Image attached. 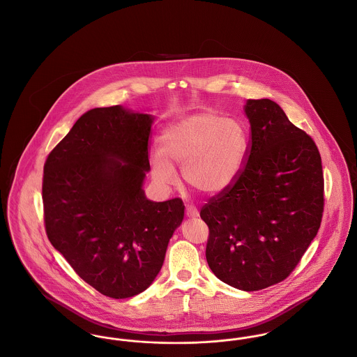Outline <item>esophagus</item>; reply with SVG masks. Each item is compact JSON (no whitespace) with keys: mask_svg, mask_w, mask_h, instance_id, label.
Masks as SVG:
<instances>
[{"mask_svg":"<svg viewBox=\"0 0 357 357\" xmlns=\"http://www.w3.org/2000/svg\"><path fill=\"white\" fill-rule=\"evenodd\" d=\"M185 213H186V215L188 218H195V217L199 215V211H198L194 206H191V204H187Z\"/></svg>","mask_w":357,"mask_h":357,"instance_id":"34e87169","label":"esophagus"}]
</instances>
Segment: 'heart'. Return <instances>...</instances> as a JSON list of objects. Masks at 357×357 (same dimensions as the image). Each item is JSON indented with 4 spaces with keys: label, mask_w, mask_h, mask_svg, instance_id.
Masks as SVG:
<instances>
[{
    "label": "heart",
    "mask_w": 357,
    "mask_h": 357,
    "mask_svg": "<svg viewBox=\"0 0 357 357\" xmlns=\"http://www.w3.org/2000/svg\"><path fill=\"white\" fill-rule=\"evenodd\" d=\"M246 150L241 124L215 114H195L166 127L153 155V178L165 186L176 183L182 166L188 186L220 194L237 178Z\"/></svg>",
    "instance_id": "heart-1"
}]
</instances>
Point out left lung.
I'll use <instances>...</instances> for the list:
<instances>
[{
    "label": "left lung",
    "mask_w": 357,
    "mask_h": 357,
    "mask_svg": "<svg viewBox=\"0 0 357 357\" xmlns=\"http://www.w3.org/2000/svg\"><path fill=\"white\" fill-rule=\"evenodd\" d=\"M250 140L236 181L201 208L206 259L233 288L284 281L316 237L324 211L321 156L313 139L269 99L248 100Z\"/></svg>",
    "instance_id": "left-lung-1"
}]
</instances>
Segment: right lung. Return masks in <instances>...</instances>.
Wrapping results in <instances>:
<instances>
[{
  "label": "right lung",
  "mask_w": 357,
  "mask_h": 357,
  "mask_svg": "<svg viewBox=\"0 0 357 357\" xmlns=\"http://www.w3.org/2000/svg\"><path fill=\"white\" fill-rule=\"evenodd\" d=\"M153 115L93 108L52 150L43 176L44 223L53 248L86 284L128 298L153 284L182 223V199H146Z\"/></svg>",
  "instance_id": "obj_1"
}]
</instances>
